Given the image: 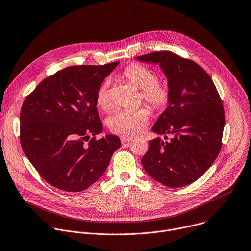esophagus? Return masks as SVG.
Wrapping results in <instances>:
<instances>
[{
	"instance_id": "obj_1",
	"label": "esophagus",
	"mask_w": 251,
	"mask_h": 251,
	"mask_svg": "<svg viewBox=\"0 0 251 251\" xmlns=\"http://www.w3.org/2000/svg\"><path fill=\"white\" fill-rule=\"evenodd\" d=\"M120 140H121V143H122V144H125V143L130 142V141L132 140V138H131V137H128V136H121V137H120Z\"/></svg>"
}]
</instances>
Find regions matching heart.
<instances>
[{"mask_svg": "<svg viewBox=\"0 0 251 251\" xmlns=\"http://www.w3.org/2000/svg\"><path fill=\"white\" fill-rule=\"evenodd\" d=\"M123 77L141 90L143 100L153 110L161 111L168 106L171 100V87L164 79L156 78L155 72L142 64L133 63L123 71ZM97 106L107 111L111 108L108 92V81L102 82L97 92ZM150 110L142 107L136 110H121L113 113L107 120L111 132L124 136H134L142 132L148 125Z\"/></svg>", "mask_w": 251, "mask_h": 251, "instance_id": "b5f03b06", "label": "heart"}]
</instances>
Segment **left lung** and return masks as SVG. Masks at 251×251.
I'll return each instance as SVG.
<instances>
[{
	"instance_id": "1",
	"label": "left lung",
	"mask_w": 251,
	"mask_h": 251,
	"mask_svg": "<svg viewBox=\"0 0 251 251\" xmlns=\"http://www.w3.org/2000/svg\"><path fill=\"white\" fill-rule=\"evenodd\" d=\"M137 60L159 64L171 87L169 106L152 127L164 140L149 142L142 164L151 177L165 186H186L205 174L221 151L222 100L208 73L190 59L158 51Z\"/></svg>"
}]
</instances>
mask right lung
<instances>
[{"instance_id":"add662e5","label":"right lung","mask_w":251,"mask_h":251,"mask_svg":"<svg viewBox=\"0 0 251 251\" xmlns=\"http://www.w3.org/2000/svg\"><path fill=\"white\" fill-rule=\"evenodd\" d=\"M119 62L71 66L44 78L21 110V145L41 177L67 192H80L104 174L117 136L102 131L96 98Z\"/></svg>"}]
</instances>
